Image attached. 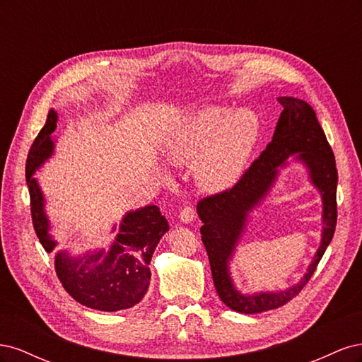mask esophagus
<instances>
[{"instance_id":"esophagus-1","label":"esophagus","mask_w":362,"mask_h":362,"mask_svg":"<svg viewBox=\"0 0 362 362\" xmlns=\"http://www.w3.org/2000/svg\"><path fill=\"white\" fill-rule=\"evenodd\" d=\"M180 221L184 223H190L194 221V210L192 206H184L180 211Z\"/></svg>"}]
</instances>
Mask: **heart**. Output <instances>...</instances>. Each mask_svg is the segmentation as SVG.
<instances>
[{
	"label": "heart",
	"mask_w": 362,
	"mask_h": 362,
	"mask_svg": "<svg viewBox=\"0 0 362 362\" xmlns=\"http://www.w3.org/2000/svg\"><path fill=\"white\" fill-rule=\"evenodd\" d=\"M258 137L259 120L252 110L226 113L221 107H205L172 127L166 154L181 164L198 160L194 173L201 187L221 192L242 177Z\"/></svg>",
	"instance_id": "obj_1"
}]
</instances>
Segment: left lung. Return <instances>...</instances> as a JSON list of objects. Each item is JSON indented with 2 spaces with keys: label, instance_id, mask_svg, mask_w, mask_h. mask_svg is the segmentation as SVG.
Listing matches in <instances>:
<instances>
[{
  "label": "left lung",
  "instance_id": "left-lung-1",
  "mask_svg": "<svg viewBox=\"0 0 362 362\" xmlns=\"http://www.w3.org/2000/svg\"><path fill=\"white\" fill-rule=\"evenodd\" d=\"M284 110L278 119L273 139L261 156L250 164L231 189L205 196L198 202L202 221V242L210 259L214 287L221 300L237 313L255 314L279 308L296 298L317 269L337 226V181L335 157L325 131L310 104L298 98L281 96ZM293 153L309 168L312 182L322 193L324 233L322 243L303 281L286 292L242 295L228 276L227 261L241 236L247 213L268 192L276 179L277 168L285 165Z\"/></svg>",
  "mask_w": 362,
  "mask_h": 362
}]
</instances>
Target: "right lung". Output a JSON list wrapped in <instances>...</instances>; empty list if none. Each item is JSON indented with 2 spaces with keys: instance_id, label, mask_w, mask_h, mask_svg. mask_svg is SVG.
<instances>
[{
  "instance_id": "add662e5",
  "label": "right lung",
  "mask_w": 362,
  "mask_h": 362,
  "mask_svg": "<svg viewBox=\"0 0 362 362\" xmlns=\"http://www.w3.org/2000/svg\"><path fill=\"white\" fill-rule=\"evenodd\" d=\"M56 127L57 113L49 110L45 125L30 148L25 166L33 226L47 252H51L57 243L48 234L49 221L43 210V194L33 173L51 157L54 151L51 134ZM168 229L166 217L161 216L157 205L129 211L122 218L119 234L107 254L104 249L92 254L87 252L83 257L59 252L56 272L62 286L76 302L93 310L112 313L131 308L144 299L148 291L149 262Z\"/></svg>"
}]
</instances>
